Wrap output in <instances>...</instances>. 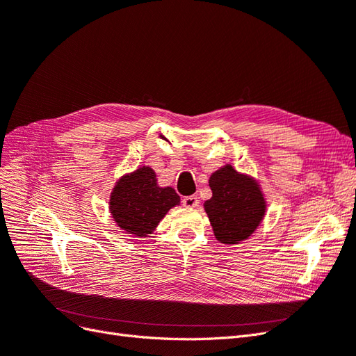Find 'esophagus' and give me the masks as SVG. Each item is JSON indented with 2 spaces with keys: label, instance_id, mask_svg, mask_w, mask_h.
<instances>
[{
  "label": "esophagus",
  "instance_id": "esophagus-1",
  "mask_svg": "<svg viewBox=\"0 0 356 356\" xmlns=\"http://www.w3.org/2000/svg\"><path fill=\"white\" fill-rule=\"evenodd\" d=\"M197 203H199V200H197L196 195L186 196L184 199H182V204H184V207H187V208H195V207H197Z\"/></svg>",
  "mask_w": 356,
  "mask_h": 356
}]
</instances>
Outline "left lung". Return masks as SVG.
<instances>
[{"label": "left lung", "mask_w": 356, "mask_h": 356, "mask_svg": "<svg viewBox=\"0 0 356 356\" xmlns=\"http://www.w3.org/2000/svg\"><path fill=\"white\" fill-rule=\"evenodd\" d=\"M212 197L204 202L211 225L222 243H239L257 227L264 215V199L257 184L233 169L224 166L211 175Z\"/></svg>", "instance_id": "obj_1"}]
</instances>
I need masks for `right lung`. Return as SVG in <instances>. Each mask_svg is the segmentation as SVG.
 Segmentation results:
<instances>
[{
    "label": "right lung",
    "mask_w": 356,
    "mask_h": 356,
    "mask_svg": "<svg viewBox=\"0 0 356 356\" xmlns=\"http://www.w3.org/2000/svg\"><path fill=\"white\" fill-rule=\"evenodd\" d=\"M178 203L177 191L172 187L160 188L154 170L144 166L118 181L110 207L118 227L135 236H145Z\"/></svg>",
    "instance_id": "obj_1"
}]
</instances>
